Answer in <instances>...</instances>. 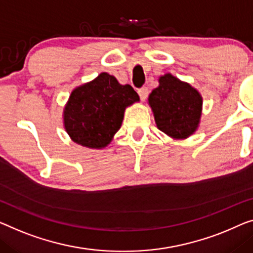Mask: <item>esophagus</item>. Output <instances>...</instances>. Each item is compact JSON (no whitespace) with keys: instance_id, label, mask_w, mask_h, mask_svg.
<instances>
[{"instance_id":"obj_1","label":"esophagus","mask_w":253,"mask_h":253,"mask_svg":"<svg viewBox=\"0 0 253 253\" xmlns=\"http://www.w3.org/2000/svg\"><path fill=\"white\" fill-rule=\"evenodd\" d=\"M137 92H138L139 97H141V100H142V101H145L146 97H148L149 89L146 88V87H142V88H139V89L137 90Z\"/></svg>"}]
</instances>
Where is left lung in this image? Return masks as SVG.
Segmentation results:
<instances>
[{"mask_svg":"<svg viewBox=\"0 0 253 253\" xmlns=\"http://www.w3.org/2000/svg\"><path fill=\"white\" fill-rule=\"evenodd\" d=\"M148 103L158 129L174 139H185L198 130L203 99L197 88L171 74L159 77Z\"/></svg>","mask_w":253,"mask_h":253,"instance_id":"obj_1","label":"left lung"}]
</instances>
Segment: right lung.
<instances>
[{"mask_svg": "<svg viewBox=\"0 0 253 253\" xmlns=\"http://www.w3.org/2000/svg\"><path fill=\"white\" fill-rule=\"evenodd\" d=\"M130 85L108 73L73 89L63 108V127L71 141L88 149H103L120 129L126 108L138 102Z\"/></svg>", "mask_w": 253, "mask_h": 253, "instance_id": "add662e5", "label": "right lung"}]
</instances>
